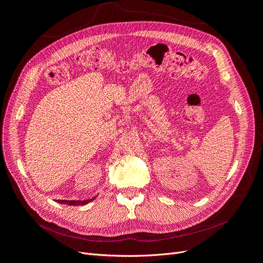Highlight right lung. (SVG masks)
Returning <instances> with one entry per match:
<instances>
[{
	"instance_id": "1",
	"label": "right lung",
	"mask_w": 263,
	"mask_h": 263,
	"mask_svg": "<svg viewBox=\"0 0 263 263\" xmlns=\"http://www.w3.org/2000/svg\"><path fill=\"white\" fill-rule=\"evenodd\" d=\"M93 200H95V197L93 198H90V200H84V201H66V200H59L58 203H61V204H67V205H74V206H78V205H84V204H87L92 202Z\"/></svg>"
}]
</instances>
